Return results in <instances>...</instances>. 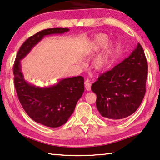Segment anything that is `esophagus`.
Listing matches in <instances>:
<instances>
[{
  "label": "esophagus",
  "mask_w": 160,
  "mask_h": 160,
  "mask_svg": "<svg viewBox=\"0 0 160 160\" xmlns=\"http://www.w3.org/2000/svg\"><path fill=\"white\" fill-rule=\"evenodd\" d=\"M91 86H92L91 82L88 81V80H86V81H85V87H86V89L87 91H91Z\"/></svg>",
  "instance_id": "34e87169"
}]
</instances>
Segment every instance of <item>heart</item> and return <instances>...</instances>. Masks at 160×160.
<instances>
[{
    "mask_svg": "<svg viewBox=\"0 0 160 160\" xmlns=\"http://www.w3.org/2000/svg\"><path fill=\"white\" fill-rule=\"evenodd\" d=\"M108 40V36L105 34H99L95 36L91 44L89 53H94V52H98L106 45ZM113 50H114V43H108L105 47L103 51L94 58L92 62L93 67L97 70H102L106 68L110 61Z\"/></svg>",
    "mask_w": 160,
    "mask_h": 160,
    "instance_id": "b5f03b06",
    "label": "heart"
}]
</instances>
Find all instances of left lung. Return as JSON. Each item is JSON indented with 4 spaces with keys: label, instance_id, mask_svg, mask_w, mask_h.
<instances>
[{
    "label": "left lung",
    "instance_id": "obj_1",
    "mask_svg": "<svg viewBox=\"0 0 160 160\" xmlns=\"http://www.w3.org/2000/svg\"><path fill=\"white\" fill-rule=\"evenodd\" d=\"M148 63L140 44L128 58L105 72L92 86L102 117L118 120L136 112L144 98Z\"/></svg>",
    "mask_w": 160,
    "mask_h": 160
}]
</instances>
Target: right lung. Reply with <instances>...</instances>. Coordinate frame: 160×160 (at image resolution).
I'll return each mask as SVG.
<instances>
[{
    "label": "right lung",
    "instance_id": "right-lung-1",
    "mask_svg": "<svg viewBox=\"0 0 160 160\" xmlns=\"http://www.w3.org/2000/svg\"><path fill=\"white\" fill-rule=\"evenodd\" d=\"M68 31L67 28H52L29 38L20 48L13 66L16 92L24 111L36 122L51 128L65 124L74 112L77 102L84 92V79L78 76L62 79L53 86H35L24 79L21 60L45 36Z\"/></svg>",
    "mask_w": 160,
    "mask_h": 160
}]
</instances>
